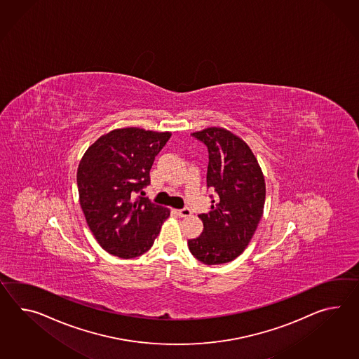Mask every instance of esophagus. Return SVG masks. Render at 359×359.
<instances>
[{
    "label": "esophagus",
    "mask_w": 359,
    "mask_h": 359,
    "mask_svg": "<svg viewBox=\"0 0 359 359\" xmlns=\"http://www.w3.org/2000/svg\"><path fill=\"white\" fill-rule=\"evenodd\" d=\"M175 212L177 214V215H179V217H182V218L189 217V215L192 214L188 208H184V209H180V210H175Z\"/></svg>",
    "instance_id": "esophagus-1"
}]
</instances>
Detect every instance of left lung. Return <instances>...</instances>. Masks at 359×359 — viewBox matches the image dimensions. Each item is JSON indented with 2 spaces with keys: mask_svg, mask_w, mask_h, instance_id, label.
<instances>
[{
  "mask_svg": "<svg viewBox=\"0 0 359 359\" xmlns=\"http://www.w3.org/2000/svg\"><path fill=\"white\" fill-rule=\"evenodd\" d=\"M209 151L206 182L215 191L211 210L200 214L201 235L188 240V248L200 262H231L250 243L262 218L266 184L252 149L226 128L210 127L193 132Z\"/></svg>",
  "mask_w": 359,
  "mask_h": 359,
  "instance_id": "1",
  "label": "left lung"
}]
</instances>
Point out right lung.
Returning <instances> with one entry per match:
<instances>
[{"mask_svg":"<svg viewBox=\"0 0 359 359\" xmlns=\"http://www.w3.org/2000/svg\"><path fill=\"white\" fill-rule=\"evenodd\" d=\"M170 132L128 127L109 132L93 142L78 167L81 210L97 243L119 258L148 252L170 210L137 196L150 184L154 158Z\"/></svg>","mask_w":359,"mask_h":359,"instance_id":"1","label":"right lung"}]
</instances>
